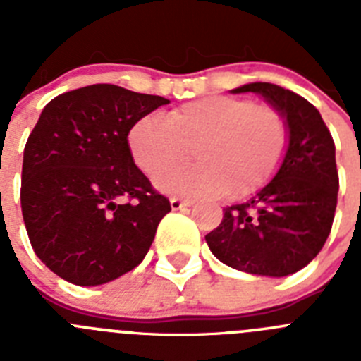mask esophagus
I'll return each mask as SVG.
<instances>
[{
	"instance_id": "esophagus-1",
	"label": "esophagus",
	"mask_w": 361,
	"mask_h": 361,
	"mask_svg": "<svg viewBox=\"0 0 361 361\" xmlns=\"http://www.w3.org/2000/svg\"><path fill=\"white\" fill-rule=\"evenodd\" d=\"M170 204H171V209H183V208H188V206H191L193 200H183V199H178V197H171Z\"/></svg>"
}]
</instances>
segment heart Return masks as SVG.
<instances>
[{"label": "heart", "mask_w": 361, "mask_h": 361, "mask_svg": "<svg viewBox=\"0 0 361 361\" xmlns=\"http://www.w3.org/2000/svg\"><path fill=\"white\" fill-rule=\"evenodd\" d=\"M128 146L146 175L182 161L196 148L195 166L157 175L159 190L171 195L247 197L275 177L288 153V123L276 108L231 95H209L133 123Z\"/></svg>", "instance_id": "1"}]
</instances>
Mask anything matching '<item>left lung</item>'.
Wrapping results in <instances>:
<instances>
[{"instance_id":"obj_1","label":"left lung","mask_w":361,"mask_h":361,"mask_svg":"<svg viewBox=\"0 0 361 361\" xmlns=\"http://www.w3.org/2000/svg\"><path fill=\"white\" fill-rule=\"evenodd\" d=\"M244 92L260 94L282 114L288 153L257 195L224 209L206 242L226 266L279 279L307 266L329 237L340 188L334 141L320 111L302 95L271 82H250L233 94Z\"/></svg>"}]
</instances>
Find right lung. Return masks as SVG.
I'll list each match as a JSON object with an SVG mask.
<instances>
[{
    "label": "right lung",
    "instance_id": "right-lung-1",
    "mask_svg": "<svg viewBox=\"0 0 361 361\" xmlns=\"http://www.w3.org/2000/svg\"><path fill=\"white\" fill-rule=\"evenodd\" d=\"M168 103L90 85L41 111L25 145L21 212L34 253L66 282L101 286L148 253L171 206L133 162L128 132Z\"/></svg>",
    "mask_w": 361,
    "mask_h": 361
}]
</instances>
